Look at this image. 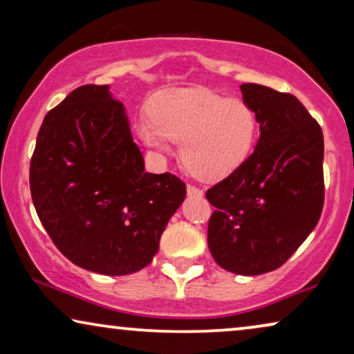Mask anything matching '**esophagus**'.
I'll return each mask as SVG.
<instances>
[{"label":"esophagus","mask_w":354,"mask_h":354,"mask_svg":"<svg viewBox=\"0 0 354 354\" xmlns=\"http://www.w3.org/2000/svg\"><path fill=\"white\" fill-rule=\"evenodd\" d=\"M187 193L190 196H198V198L203 196V190H200V188H196L193 185H187Z\"/></svg>","instance_id":"obj_1"}]
</instances>
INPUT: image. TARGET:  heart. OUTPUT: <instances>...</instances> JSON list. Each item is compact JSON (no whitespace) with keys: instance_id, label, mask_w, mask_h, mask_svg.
<instances>
[{"instance_id":"1","label":"heart","mask_w":354,"mask_h":354,"mask_svg":"<svg viewBox=\"0 0 354 354\" xmlns=\"http://www.w3.org/2000/svg\"><path fill=\"white\" fill-rule=\"evenodd\" d=\"M256 111L240 98L203 88H177L153 103V115L138 122L148 147L169 151L182 142L180 159L206 182L234 174L253 151L258 138Z\"/></svg>"}]
</instances>
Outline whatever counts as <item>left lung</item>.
<instances>
[{
	"label": "left lung",
	"instance_id": "obj_1",
	"mask_svg": "<svg viewBox=\"0 0 354 354\" xmlns=\"http://www.w3.org/2000/svg\"><path fill=\"white\" fill-rule=\"evenodd\" d=\"M240 90L261 135L248 159L206 192L216 207L207 245L222 269L259 275L280 268L317 225L324 137L297 96L258 84Z\"/></svg>",
	"mask_w": 354,
	"mask_h": 354
}]
</instances>
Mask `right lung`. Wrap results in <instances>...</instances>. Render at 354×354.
<instances>
[{
  "label": "right lung",
  "mask_w": 354,
  "mask_h": 354,
  "mask_svg": "<svg viewBox=\"0 0 354 354\" xmlns=\"http://www.w3.org/2000/svg\"><path fill=\"white\" fill-rule=\"evenodd\" d=\"M30 192L67 259L91 272L127 275L151 263L187 187L169 172H145L122 103L109 85H84L43 119Z\"/></svg>",
  "instance_id": "add662e5"
}]
</instances>
